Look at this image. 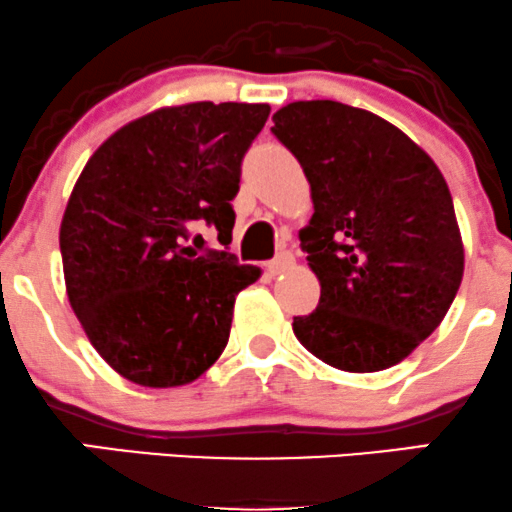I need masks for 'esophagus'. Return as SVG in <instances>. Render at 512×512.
Returning <instances> with one entry per match:
<instances>
[{
    "instance_id": "34e87169",
    "label": "esophagus",
    "mask_w": 512,
    "mask_h": 512,
    "mask_svg": "<svg viewBox=\"0 0 512 512\" xmlns=\"http://www.w3.org/2000/svg\"><path fill=\"white\" fill-rule=\"evenodd\" d=\"M291 264H293L291 252H279V255H276L274 260L267 264V269H269V274H281V272H286Z\"/></svg>"
}]
</instances>
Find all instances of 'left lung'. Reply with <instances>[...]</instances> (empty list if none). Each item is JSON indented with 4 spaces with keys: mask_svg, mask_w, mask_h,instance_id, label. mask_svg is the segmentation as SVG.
<instances>
[{
    "mask_svg": "<svg viewBox=\"0 0 512 512\" xmlns=\"http://www.w3.org/2000/svg\"><path fill=\"white\" fill-rule=\"evenodd\" d=\"M272 120L315 207L298 238L320 303L293 317V334L339 370L395 366L443 322L462 284L448 182L421 146L368 110L296 101Z\"/></svg>",
    "mask_w": 512,
    "mask_h": 512,
    "instance_id": "left-lung-1",
    "label": "left lung"
}]
</instances>
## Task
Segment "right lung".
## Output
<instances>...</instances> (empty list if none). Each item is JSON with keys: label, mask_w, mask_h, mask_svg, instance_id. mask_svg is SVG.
<instances>
[{"label": "right lung", "mask_w": 512, "mask_h": 512, "mask_svg": "<svg viewBox=\"0 0 512 512\" xmlns=\"http://www.w3.org/2000/svg\"><path fill=\"white\" fill-rule=\"evenodd\" d=\"M267 117V103L161 108L117 129L81 170L60 226L64 284L122 378L187 385L226 349L236 296L262 272L185 240L207 223L231 243L240 163Z\"/></svg>", "instance_id": "obj_1"}]
</instances>
